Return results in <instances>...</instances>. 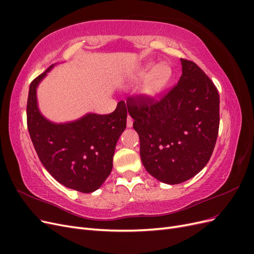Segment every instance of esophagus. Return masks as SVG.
<instances>
[{
    "label": "esophagus",
    "instance_id": "1",
    "mask_svg": "<svg viewBox=\"0 0 254 254\" xmlns=\"http://www.w3.org/2000/svg\"><path fill=\"white\" fill-rule=\"evenodd\" d=\"M132 124H133V120H132L131 117H130V115H128V117H127V127H132Z\"/></svg>",
    "mask_w": 254,
    "mask_h": 254
}]
</instances>
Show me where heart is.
Segmentation results:
<instances>
[{"label": "heart", "mask_w": 254, "mask_h": 254, "mask_svg": "<svg viewBox=\"0 0 254 254\" xmlns=\"http://www.w3.org/2000/svg\"><path fill=\"white\" fill-rule=\"evenodd\" d=\"M155 68L156 67L152 65L148 66L143 73V75H149L152 71H155L150 76V78L145 87V92L149 95L157 94L167 83L168 79L171 78V70L168 66L162 64L158 66L156 70H154Z\"/></svg>", "instance_id": "heart-1"}]
</instances>
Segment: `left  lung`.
I'll use <instances>...</instances> for the list:
<instances>
[{
    "label": "left lung",
    "instance_id": "8db88e82",
    "mask_svg": "<svg viewBox=\"0 0 254 254\" xmlns=\"http://www.w3.org/2000/svg\"><path fill=\"white\" fill-rule=\"evenodd\" d=\"M182 75L159 95L129 96L127 109L152 177L168 184L190 179L209 162L219 128L217 88L195 63L181 58Z\"/></svg>",
    "mask_w": 254,
    "mask_h": 254
}]
</instances>
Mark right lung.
I'll return each mask as SVG.
<instances>
[{"mask_svg": "<svg viewBox=\"0 0 254 254\" xmlns=\"http://www.w3.org/2000/svg\"><path fill=\"white\" fill-rule=\"evenodd\" d=\"M30 82L26 117L30 139L41 163L59 183L81 193L97 190L112 170L115 145L126 128L121 101L110 114L90 113L67 124H54L38 110L36 88L51 70Z\"/></svg>", "mask_w": 254, "mask_h": 254, "instance_id": "right-lung-1", "label": "right lung"}]
</instances>
